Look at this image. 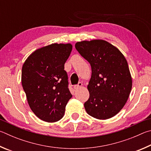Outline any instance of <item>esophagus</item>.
<instances>
[{
    "mask_svg": "<svg viewBox=\"0 0 151 151\" xmlns=\"http://www.w3.org/2000/svg\"><path fill=\"white\" fill-rule=\"evenodd\" d=\"M81 86H82V83L80 82V83H78V85L74 86L73 88H74V89H75V90H78V89H80V88H81Z\"/></svg>",
    "mask_w": 151,
    "mask_h": 151,
    "instance_id": "obj_1",
    "label": "esophagus"
}]
</instances>
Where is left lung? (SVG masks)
I'll use <instances>...</instances> for the list:
<instances>
[{
	"label": "left lung",
	"mask_w": 151,
	"mask_h": 151,
	"mask_svg": "<svg viewBox=\"0 0 151 151\" xmlns=\"http://www.w3.org/2000/svg\"><path fill=\"white\" fill-rule=\"evenodd\" d=\"M75 47L91 67L89 97L84 104L86 112L98 119L111 118L123 109L132 88L125 56L104 40L78 42Z\"/></svg>",
	"instance_id": "8db88e82"
}]
</instances>
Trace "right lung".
<instances>
[{"mask_svg":"<svg viewBox=\"0 0 151 151\" xmlns=\"http://www.w3.org/2000/svg\"><path fill=\"white\" fill-rule=\"evenodd\" d=\"M71 50V44H52L35 50L22 65L21 80L28 105L42 121L60 120L72 97L64 70Z\"/></svg>","mask_w":151,"mask_h":151,"instance_id":"obj_1","label":"right lung"}]
</instances>
